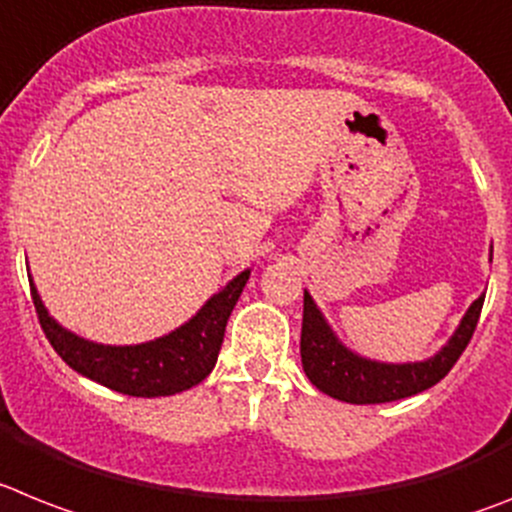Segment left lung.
I'll return each mask as SVG.
<instances>
[{
    "instance_id": "8db88e82",
    "label": "left lung",
    "mask_w": 512,
    "mask_h": 512,
    "mask_svg": "<svg viewBox=\"0 0 512 512\" xmlns=\"http://www.w3.org/2000/svg\"><path fill=\"white\" fill-rule=\"evenodd\" d=\"M482 305L484 295L471 303L461 326L451 336V342L445 344L435 357L425 362L386 365V362L365 360V357L349 352L329 329V323L323 321L313 298L305 292L303 334H300L303 370L318 391L347 401V404H386V401L406 399L419 391H427L451 373V368L458 362V357L464 355L466 344L474 336Z\"/></svg>"
}]
</instances>
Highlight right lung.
I'll use <instances>...</instances> for the list:
<instances>
[{"instance_id":"add662e5","label":"right lung","mask_w":512,"mask_h":512,"mask_svg":"<svg viewBox=\"0 0 512 512\" xmlns=\"http://www.w3.org/2000/svg\"><path fill=\"white\" fill-rule=\"evenodd\" d=\"M248 274L251 269L240 272L225 290L207 300V305L189 323H183L181 329L137 347H106L80 339L72 331L61 329L48 316L33 285L30 295L43 334L69 368L111 391L152 399V396H173L186 391L212 373L225 339L227 318L246 287Z\"/></svg>"}]
</instances>
